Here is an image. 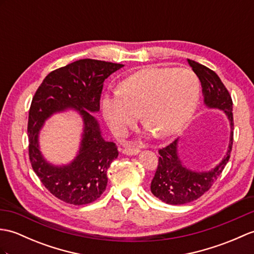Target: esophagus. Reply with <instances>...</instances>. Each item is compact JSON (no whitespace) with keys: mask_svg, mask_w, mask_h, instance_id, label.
Masks as SVG:
<instances>
[{"mask_svg":"<svg viewBox=\"0 0 254 254\" xmlns=\"http://www.w3.org/2000/svg\"><path fill=\"white\" fill-rule=\"evenodd\" d=\"M138 152H139V148H137V147H134V146H127V147H125V149H123V154H126L127 156L137 155Z\"/></svg>","mask_w":254,"mask_h":254,"instance_id":"34e87169","label":"esophagus"}]
</instances>
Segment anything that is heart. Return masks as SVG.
<instances>
[{
    "label": "heart",
    "mask_w": 254,
    "mask_h": 254,
    "mask_svg": "<svg viewBox=\"0 0 254 254\" xmlns=\"http://www.w3.org/2000/svg\"><path fill=\"white\" fill-rule=\"evenodd\" d=\"M200 80L190 68L147 67L122 81L121 90L103 99L106 120L118 135H126L140 119L159 137L184 127L196 110Z\"/></svg>",
    "instance_id": "heart-1"
}]
</instances>
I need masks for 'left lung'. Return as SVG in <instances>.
Masks as SVG:
<instances>
[{"label": "left lung", "instance_id": "1", "mask_svg": "<svg viewBox=\"0 0 254 254\" xmlns=\"http://www.w3.org/2000/svg\"><path fill=\"white\" fill-rule=\"evenodd\" d=\"M192 71L201 82L204 103L210 108L224 110L231 122V140L226 156L221 163L209 172H193L182 166L178 156V139L159 148L158 167L150 190L161 201L169 204H185L197 200L207 192L223 172L231 158L234 140L233 100L220 76L203 64L187 60Z\"/></svg>", "mask_w": 254, "mask_h": 254}]
</instances>
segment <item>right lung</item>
<instances>
[{
  "label": "right lung",
  "instance_id": "right-lung-1",
  "mask_svg": "<svg viewBox=\"0 0 254 254\" xmlns=\"http://www.w3.org/2000/svg\"><path fill=\"white\" fill-rule=\"evenodd\" d=\"M122 64L80 60L47 74L32 98L28 118L29 159L40 181L62 201L82 205L98 199L107 186V170L118 157L114 141H106L88 111H98L104 81ZM67 108L80 111L85 134L79 155L64 167H53L38 150L37 134L51 114Z\"/></svg>",
  "mask_w": 254,
  "mask_h": 254
}]
</instances>
